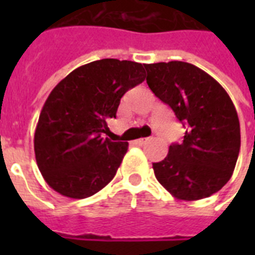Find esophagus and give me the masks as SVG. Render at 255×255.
I'll use <instances>...</instances> for the list:
<instances>
[{"label":"esophagus","mask_w":255,"mask_h":255,"mask_svg":"<svg viewBox=\"0 0 255 255\" xmlns=\"http://www.w3.org/2000/svg\"><path fill=\"white\" fill-rule=\"evenodd\" d=\"M148 141H149V139H148V137H145V139H137V140H135V144H137V145H143V144L148 143Z\"/></svg>","instance_id":"esophagus-1"}]
</instances>
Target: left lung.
<instances>
[{
    "label": "left lung",
    "mask_w": 255,
    "mask_h": 255,
    "mask_svg": "<svg viewBox=\"0 0 255 255\" xmlns=\"http://www.w3.org/2000/svg\"><path fill=\"white\" fill-rule=\"evenodd\" d=\"M147 83L186 124L184 140L153 163L157 181L173 197L196 201L218 192L233 174L241 147L240 120L220 83L186 62L144 65Z\"/></svg>",
    "instance_id": "8db88e82"
}]
</instances>
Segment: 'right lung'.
Wrapping results in <instances>:
<instances>
[{
    "instance_id": "right-lung-1",
    "label": "right lung",
    "mask_w": 255,
    "mask_h": 255,
    "mask_svg": "<svg viewBox=\"0 0 255 255\" xmlns=\"http://www.w3.org/2000/svg\"><path fill=\"white\" fill-rule=\"evenodd\" d=\"M144 66L100 59L78 67L46 99L34 133V152L42 176L70 198L90 197L116 174L127 141L103 139L107 120L116 118L120 99L144 81Z\"/></svg>"
}]
</instances>
